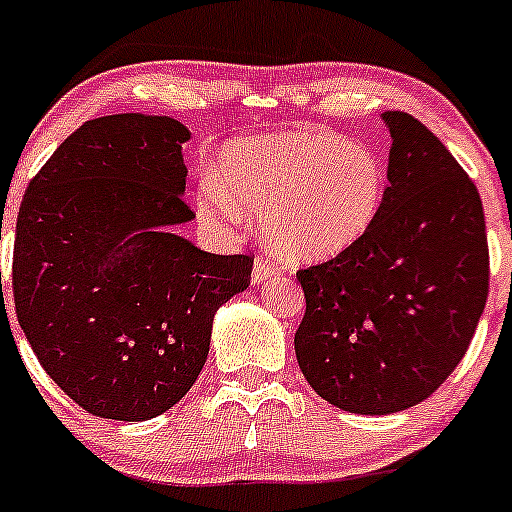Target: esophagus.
<instances>
[{
  "label": "esophagus",
  "instance_id": "obj_1",
  "mask_svg": "<svg viewBox=\"0 0 512 512\" xmlns=\"http://www.w3.org/2000/svg\"><path fill=\"white\" fill-rule=\"evenodd\" d=\"M276 271H278L276 256L261 254V256H258L256 261H254V271H251V280H254L256 285H258V283H266L268 278L276 276Z\"/></svg>",
  "mask_w": 512,
  "mask_h": 512
}]
</instances>
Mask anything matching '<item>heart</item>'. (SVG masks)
Masks as SVG:
<instances>
[{
    "label": "heart",
    "mask_w": 512,
    "mask_h": 512,
    "mask_svg": "<svg viewBox=\"0 0 512 512\" xmlns=\"http://www.w3.org/2000/svg\"><path fill=\"white\" fill-rule=\"evenodd\" d=\"M219 178L202 183V214L266 217L273 246L293 261H329L354 249L388 192L381 158L332 131L234 141L219 153Z\"/></svg>",
    "instance_id": "b5f03b06"
}]
</instances>
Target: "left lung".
<instances>
[{
  "label": "left lung",
  "mask_w": 512,
  "mask_h": 512,
  "mask_svg": "<svg viewBox=\"0 0 512 512\" xmlns=\"http://www.w3.org/2000/svg\"><path fill=\"white\" fill-rule=\"evenodd\" d=\"M383 122L393 144L381 217L351 251L298 271L302 376L359 415L408 410L447 381L491 276L474 180L415 117L386 112Z\"/></svg>",
  "instance_id": "left-lung-1"
}]
</instances>
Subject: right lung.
I'll return each mask as SVG.
<instances>
[{"mask_svg": "<svg viewBox=\"0 0 512 512\" xmlns=\"http://www.w3.org/2000/svg\"><path fill=\"white\" fill-rule=\"evenodd\" d=\"M188 139L170 117L92 119L21 200L16 317L90 415L141 422L173 408L205 366L214 312L251 283L254 256L207 254L168 229L195 217L183 200Z\"/></svg>", "mask_w": 512, "mask_h": 512, "instance_id": "right-lung-1", "label": "right lung"}]
</instances>
